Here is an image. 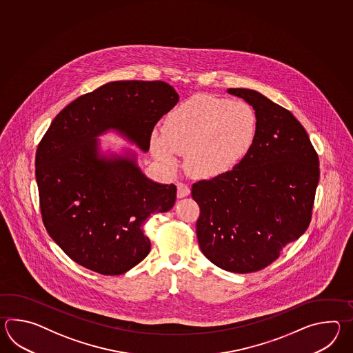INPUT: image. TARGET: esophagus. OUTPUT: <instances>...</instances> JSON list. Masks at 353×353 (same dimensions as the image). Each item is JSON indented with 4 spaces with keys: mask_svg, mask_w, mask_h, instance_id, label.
<instances>
[{
    "mask_svg": "<svg viewBox=\"0 0 353 353\" xmlns=\"http://www.w3.org/2000/svg\"><path fill=\"white\" fill-rule=\"evenodd\" d=\"M176 187H178V196L179 198H184V196H187L190 193L189 185L185 184V183H178Z\"/></svg>",
    "mask_w": 353,
    "mask_h": 353,
    "instance_id": "obj_1",
    "label": "esophagus"
}]
</instances>
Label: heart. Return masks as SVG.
Here are the masks:
<instances>
[{
	"mask_svg": "<svg viewBox=\"0 0 353 353\" xmlns=\"http://www.w3.org/2000/svg\"><path fill=\"white\" fill-rule=\"evenodd\" d=\"M257 134L251 105L213 96H195L175 107L164 122V132L151 136L154 157L173 170L175 154L195 178H216L231 172L246 158Z\"/></svg>",
	"mask_w": 353,
	"mask_h": 353,
	"instance_id": "heart-1",
	"label": "heart"
}]
</instances>
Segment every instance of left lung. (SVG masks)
Masks as SVG:
<instances>
[{"label":"left lung","instance_id":"8db88e82","mask_svg":"<svg viewBox=\"0 0 353 353\" xmlns=\"http://www.w3.org/2000/svg\"><path fill=\"white\" fill-rule=\"evenodd\" d=\"M227 92L252 105L255 143L231 172L199 180L198 243L210 263L237 274L266 268L307 231L319 181V159L293 113L254 90Z\"/></svg>","mask_w":353,"mask_h":353}]
</instances>
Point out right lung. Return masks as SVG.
Listing matches in <instances>:
<instances>
[{"mask_svg": "<svg viewBox=\"0 0 353 353\" xmlns=\"http://www.w3.org/2000/svg\"><path fill=\"white\" fill-rule=\"evenodd\" d=\"M179 94L161 81L107 83L83 94L54 119L35 158L41 217L46 231L73 261L121 275L150 252L143 223L173 208L174 184L149 179L136 154H102L98 136L113 130L150 148L151 132Z\"/></svg>", "mask_w": 353, "mask_h": 353, "instance_id": "right-lung-1", "label": "right lung"}]
</instances>
